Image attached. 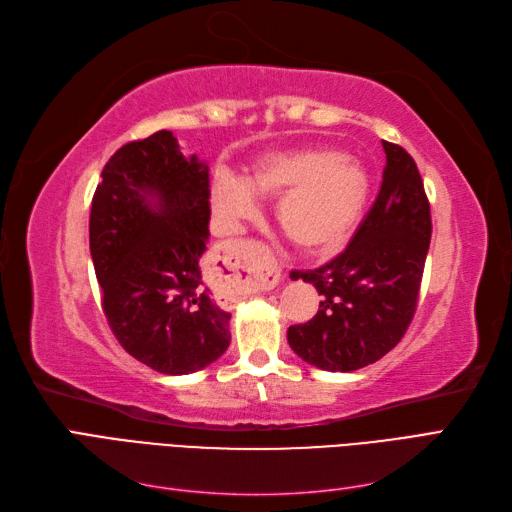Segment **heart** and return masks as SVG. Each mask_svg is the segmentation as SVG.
I'll use <instances>...</instances> for the list:
<instances>
[{
  "instance_id": "1",
  "label": "heart",
  "mask_w": 512,
  "mask_h": 512,
  "mask_svg": "<svg viewBox=\"0 0 512 512\" xmlns=\"http://www.w3.org/2000/svg\"><path fill=\"white\" fill-rule=\"evenodd\" d=\"M369 183L359 164L324 149L280 151L260 158L245 181L220 175L211 207L226 226L250 220L256 198H280L275 220L305 254H327L342 245L359 222Z\"/></svg>"
}]
</instances>
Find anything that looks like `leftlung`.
Here are the masks:
<instances>
[{
  "label": "left lung",
  "instance_id": "left-lung-1",
  "mask_svg": "<svg viewBox=\"0 0 512 512\" xmlns=\"http://www.w3.org/2000/svg\"><path fill=\"white\" fill-rule=\"evenodd\" d=\"M382 185L346 250L290 280L316 286L322 301L305 324H292L288 344L303 361L327 371L376 363L406 335L416 312L431 213L410 153L382 141Z\"/></svg>",
  "mask_w": 512,
  "mask_h": 512
}]
</instances>
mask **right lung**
Segmentation results:
<instances>
[{
    "label": "right lung",
    "instance_id": "1",
    "mask_svg": "<svg viewBox=\"0 0 512 512\" xmlns=\"http://www.w3.org/2000/svg\"><path fill=\"white\" fill-rule=\"evenodd\" d=\"M209 166L160 130L113 153L89 215L102 312L136 361L183 376L218 361L230 314L203 280Z\"/></svg>",
    "mask_w": 512,
    "mask_h": 512
}]
</instances>
